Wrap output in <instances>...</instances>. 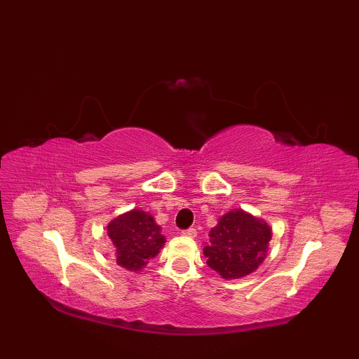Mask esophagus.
I'll return each mask as SVG.
<instances>
[{"instance_id": "esophagus-1", "label": "esophagus", "mask_w": 359, "mask_h": 359, "mask_svg": "<svg viewBox=\"0 0 359 359\" xmlns=\"http://www.w3.org/2000/svg\"><path fill=\"white\" fill-rule=\"evenodd\" d=\"M182 234H184V236H188V238H196V236H197V231L194 230V228H188V230L182 231Z\"/></svg>"}]
</instances>
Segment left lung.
Returning <instances> with one entry per match:
<instances>
[{"mask_svg": "<svg viewBox=\"0 0 359 359\" xmlns=\"http://www.w3.org/2000/svg\"><path fill=\"white\" fill-rule=\"evenodd\" d=\"M208 236L203 247L208 266L222 279L231 280L259 269L269 253L273 231L264 219L236 208L220 216Z\"/></svg>", "mask_w": 359, "mask_h": 359, "instance_id": "left-lung-1", "label": "left lung"}]
</instances>
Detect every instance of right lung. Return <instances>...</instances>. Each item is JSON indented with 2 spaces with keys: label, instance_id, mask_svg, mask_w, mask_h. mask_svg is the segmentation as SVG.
Segmentation results:
<instances>
[{
  "label": "right lung",
  "instance_id": "obj_1",
  "mask_svg": "<svg viewBox=\"0 0 359 359\" xmlns=\"http://www.w3.org/2000/svg\"><path fill=\"white\" fill-rule=\"evenodd\" d=\"M106 228L116 248V261L128 271H140L166 242L154 217L139 208L112 219Z\"/></svg>",
  "mask_w": 359,
  "mask_h": 359
}]
</instances>
